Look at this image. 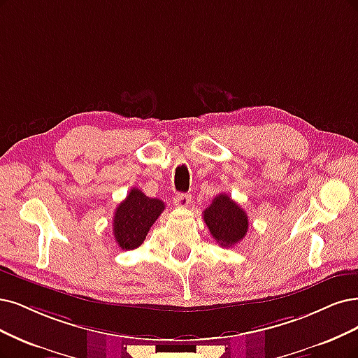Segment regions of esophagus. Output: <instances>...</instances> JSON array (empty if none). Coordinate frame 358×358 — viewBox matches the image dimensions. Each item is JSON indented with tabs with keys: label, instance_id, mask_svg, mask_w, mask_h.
Listing matches in <instances>:
<instances>
[{
	"label": "esophagus",
	"instance_id": "1",
	"mask_svg": "<svg viewBox=\"0 0 358 358\" xmlns=\"http://www.w3.org/2000/svg\"><path fill=\"white\" fill-rule=\"evenodd\" d=\"M173 203L178 207H188L191 204V195L183 194V192H176L173 196Z\"/></svg>",
	"mask_w": 358,
	"mask_h": 358
}]
</instances>
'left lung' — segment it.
I'll use <instances>...</instances> for the list:
<instances>
[{
    "label": "left lung",
    "instance_id": "obj_1",
    "mask_svg": "<svg viewBox=\"0 0 358 358\" xmlns=\"http://www.w3.org/2000/svg\"><path fill=\"white\" fill-rule=\"evenodd\" d=\"M204 222L222 248L240 243L249 229V217L228 194H219L204 213Z\"/></svg>",
    "mask_w": 358,
    "mask_h": 358
}]
</instances>
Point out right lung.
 I'll return each instance as SVG.
<instances>
[{"label":"right lung","mask_w":358,"mask_h":358,"mask_svg":"<svg viewBox=\"0 0 358 358\" xmlns=\"http://www.w3.org/2000/svg\"><path fill=\"white\" fill-rule=\"evenodd\" d=\"M164 207L162 200L150 199L141 189L131 188L126 200L118 204L113 219L114 238L120 248L138 249Z\"/></svg>","instance_id":"right-lung-1"}]
</instances>
